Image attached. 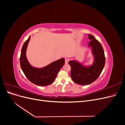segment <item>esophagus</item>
<instances>
[{
    "instance_id": "34e87169",
    "label": "esophagus",
    "mask_w": 125,
    "mask_h": 125,
    "mask_svg": "<svg viewBox=\"0 0 125 125\" xmlns=\"http://www.w3.org/2000/svg\"><path fill=\"white\" fill-rule=\"evenodd\" d=\"M69 59L68 58H66L65 59V63L66 64H67L68 63V62H69Z\"/></svg>"
}]
</instances>
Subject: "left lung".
Here are the masks:
<instances>
[{"instance_id": "1", "label": "left lung", "mask_w": 125, "mask_h": 125, "mask_svg": "<svg viewBox=\"0 0 125 125\" xmlns=\"http://www.w3.org/2000/svg\"><path fill=\"white\" fill-rule=\"evenodd\" d=\"M91 41L89 45L92 48L93 54L95 56V62L88 68L83 67L80 63L73 61L69 62L71 67V77L77 84L88 85L95 81L100 75L105 63L104 50L101 44L93 35L89 34Z\"/></svg>"}]
</instances>
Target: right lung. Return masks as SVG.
<instances>
[{"label": "right lung", "mask_w": 125, "mask_h": 125, "mask_svg": "<svg viewBox=\"0 0 125 125\" xmlns=\"http://www.w3.org/2000/svg\"><path fill=\"white\" fill-rule=\"evenodd\" d=\"M30 36L22 46L20 62L21 68L28 80L33 83L39 86H46L54 82L59 70L65 64L63 58L55 61L42 68H36L30 65L26 57L25 52Z\"/></svg>", "instance_id": "right-lung-1"}]
</instances>
